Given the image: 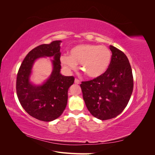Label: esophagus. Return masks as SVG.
Listing matches in <instances>:
<instances>
[{"mask_svg":"<svg viewBox=\"0 0 155 155\" xmlns=\"http://www.w3.org/2000/svg\"><path fill=\"white\" fill-rule=\"evenodd\" d=\"M74 82H75V83H76V84H79V83H80V81L78 80V79H75Z\"/></svg>","mask_w":155,"mask_h":155,"instance_id":"esophagus-1","label":"esophagus"}]
</instances>
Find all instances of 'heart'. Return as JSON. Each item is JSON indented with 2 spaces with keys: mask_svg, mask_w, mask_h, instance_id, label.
<instances>
[{
  "mask_svg": "<svg viewBox=\"0 0 155 155\" xmlns=\"http://www.w3.org/2000/svg\"><path fill=\"white\" fill-rule=\"evenodd\" d=\"M111 58L110 50L105 46L83 44L73 47L69 56H61V62L68 70H76L77 64H80L88 77L97 78L109 68Z\"/></svg>",
  "mask_w": 155,
  "mask_h": 155,
  "instance_id": "obj_1",
  "label": "heart"
}]
</instances>
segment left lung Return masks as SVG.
<instances>
[{
	"label": "left lung",
	"instance_id": "obj_1",
	"mask_svg": "<svg viewBox=\"0 0 155 155\" xmlns=\"http://www.w3.org/2000/svg\"><path fill=\"white\" fill-rule=\"evenodd\" d=\"M109 68L101 76L80 85L83 97L91 114L101 120L115 118L127 105L133 90L132 69L126 55L110 45Z\"/></svg>",
	"mask_w": 155,
	"mask_h": 155
}]
</instances>
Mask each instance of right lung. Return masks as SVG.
<instances>
[{"instance_id":"right-lung-1","label":"right lung","mask_w":155,"mask_h":155,"mask_svg":"<svg viewBox=\"0 0 155 155\" xmlns=\"http://www.w3.org/2000/svg\"><path fill=\"white\" fill-rule=\"evenodd\" d=\"M61 41L37 46L27 54L18 71L16 91L18 99L28 114L44 121H51L62 114L66 108L68 91L73 85V76H64L60 73ZM53 57V71L41 85L30 81L32 65L39 58Z\"/></svg>"}]
</instances>
